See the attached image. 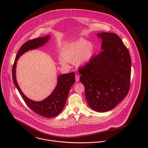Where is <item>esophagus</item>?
<instances>
[{"label":"esophagus","mask_w":148,"mask_h":148,"mask_svg":"<svg viewBox=\"0 0 148 148\" xmlns=\"http://www.w3.org/2000/svg\"><path fill=\"white\" fill-rule=\"evenodd\" d=\"M75 79H76V82H79V80H80V76L78 75H76Z\"/></svg>","instance_id":"esophagus-1"}]
</instances>
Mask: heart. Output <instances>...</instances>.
Masks as SVG:
<instances>
[{"label": "heart", "mask_w": 148, "mask_h": 148, "mask_svg": "<svg viewBox=\"0 0 148 148\" xmlns=\"http://www.w3.org/2000/svg\"><path fill=\"white\" fill-rule=\"evenodd\" d=\"M94 45L91 42L80 39L69 44L64 49L62 58H59V63L63 66L67 65V62H75L77 65L88 63L93 56Z\"/></svg>", "instance_id": "obj_1"}]
</instances>
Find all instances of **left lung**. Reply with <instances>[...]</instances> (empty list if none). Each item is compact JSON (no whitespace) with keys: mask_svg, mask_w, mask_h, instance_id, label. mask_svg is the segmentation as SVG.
Returning <instances> with one entry per match:
<instances>
[{"mask_svg":"<svg viewBox=\"0 0 148 148\" xmlns=\"http://www.w3.org/2000/svg\"><path fill=\"white\" fill-rule=\"evenodd\" d=\"M102 51L78 69L88 104L104 112L113 109L127 95L131 75V58L127 47L114 33L97 34Z\"/></svg>","mask_w":148,"mask_h":148,"instance_id":"1","label":"left lung"}]
</instances>
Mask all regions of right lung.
I'll return each mask as SVG.
<instances>
[{"mask_svg":"<svg viewBox=\"0 0 148 148\" xmlns=\"http://www.w3.org/2000/svg\"><path fill=\"white\" fill-rule=\"evenodd\" d=\"M49 39V35L36 38L25 42L19 49L12 66V79L21 97L27 106L38 114L46 118H51L58 116L63 110L69 92L75 82L74 72L60 75L58 77V83L53 92L41 101H35L27 97L21 92L16 79V66L17 61L25 52L29 50L36 49L42 46Z\"/></svg>","mask_w":148,"mask_h":148,"instance_id":"add662e5","label":"right lung"}]
</instances>
